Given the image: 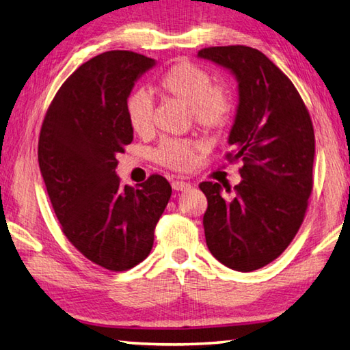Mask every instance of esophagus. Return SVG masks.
I'll list each match as a JSON object with an SVG mask.
<instances>
[{
	"label": "esophagus",
	"instance_id": "obj_1",
	"mask_svg": "<svg viewBox=\"0 0 350 350\" xmlns=\"http://www.w3.org/2000/svg\"><path fill=\"white\" fill-rule=\"evenodd\" d=\"M171 187H173V189H176V191H185V189L191 188V183L185 180H174L171 183Z\"/></svg>",
	"mask_w": 350,
	"mask_h": 350
}]
</instances>
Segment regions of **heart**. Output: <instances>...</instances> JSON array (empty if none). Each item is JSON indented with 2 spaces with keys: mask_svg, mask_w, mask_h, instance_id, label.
Here are the masks:
<instances>
[{
  "mask_svg": "<svg viewBox=\"0 0 350 350\" xmlns=\"http://www.w3.org/2000/svg\"><path fill=\"white\" fill-rule=\"evenodd\" d=\"M154 88L188 105L196 125L205 131H220L232 116L231 88L225 84H213L211 75L189 61L170 66L156 79ZM125 114L136 135H147L153 126V100L142 90L133 92L125 100ZM202 150L203 144L194 139H163L154 150V159L163 167L185 171L193 167L197 153Z\"/></svg>",
  "mask_w": 350,
  "mask_h": 350,
  "instance_id": "b5f03b06",
  "label": "heart"
}]
</instances>
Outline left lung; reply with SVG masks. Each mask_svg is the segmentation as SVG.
Here are the masks:
<instances>
[{
    "label": "left lung",
    "mask_w": 350,
    "mask_h": 350,
    "mask_svg": "<svg viewBox=\"0 0 350 350\" xmlns=\"http://www.w3.org/2000/svg\"><path fill=\"white\" fill-rule=\"evenodd\" d=\"M236 75L239 109L225 159L241 161V180L230 199L219 183L202 182L208 208V250L228 268L251 272L282 256L306 214L314 179L312 119L295 85L257 49L220 46L199 50ZM230 191V189H228Z\"/></svg>",
    "instance_id": "1"
}]
</instances>
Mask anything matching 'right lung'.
I'll return each mask as SVG.
<instances>
[{"instance_id": "right-lung-1", "label": "right lung", "mask_w": 350, "mask_h": 350, "mask_svg": "<svg viewBox=\"0 0 350 350\" xmlns=\"http://www.w3.org/2000/svg\"><path fill=\"white\" fill-rule=\"evenodd\" d=\"M154 59L130 50L94 56L68 76L44 116L38 162L61 230L100 268L120 272L148 257L171 185L151 174L136 188L114 173L133 141L125 100Z\"/></svg>"}]
</instances>
